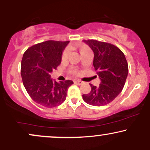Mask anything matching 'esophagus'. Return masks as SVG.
Wrapping results in <instances>:
<instances>
[{
    "instance_id": "34e87169",
    "label": "esophagus",
    "mask_w": 150,
    "mask_h": 150,
    "mask_svg": "<svg viewBox=\"0 0 150 150\" xmlns=\"http://www.w3.org/2000/svg\"><path fill=\"white\" fill-rule=\"evenodd\" d=\"M75 83H77V85H82V84H83V82H82V81L79 80L75 81Z\"/></svg>"
}]
</instances>
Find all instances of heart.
Returning a JSON list of instances; mask_svg holds the SVG:
<instances>
[{
  "mask_svg": "<svg viewBox=\"0 0 150 150\" xmlns=\"http://www.w3.org/2000/svg\"><path fill=\"white\" fill-rule=\"evenodd\" d=\"M71 48L73 49H77V51H79L80 53V55L83 54L85 52H87V51H90V49L89 48V46L87 45H86L85 44H82V43H79V44H74V45L71 46ZM69 54H70V51L68 49H65L64 51H63V53H62L61 56V61L63 62H65L68 60V57H69ZM70 72L73 73H76V71L75 70L71 69L70 70Z\"/></svg>",
  "mask_w": 150,
  "mask_h": 150,
  "instance_id": "1",
  "label": "heart"
}]
</instances>
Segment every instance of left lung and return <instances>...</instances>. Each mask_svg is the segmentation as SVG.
<instances>
[{
    "label": "left lung",
    "instance_id": "8db88e82",
    "mask_svg": "<svg viewBox=\"0 0 150 150\" xmlns=\"http://www.w3.org/2000/svg\"><path fill=\"white\" fill-rule=\"evenodd\" d=\"M83 42L94 52L93 65L101 83L97 87L90 84L91 92L82 98L89 105L104 106L121 92L128 77V63L124 53L113 44L93 39Z\"/></svg>",
    "mask_w": 150,
    "mask_h": 150
}]
</instances>
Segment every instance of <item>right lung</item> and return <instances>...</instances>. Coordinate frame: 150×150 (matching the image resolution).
<instances>
[{"label":"right lung","instance_id":"add662e5","mask_svg":"<svg viewBox=\"0 0 150 150\" xmlns=\"http://www.w3.org/2000/svg\"><path fill=\"white\" fill-rule=\"evenodd\" d=\"M69 42L46 41L31 46L24 53L21 76L32 100L47 108L61 104L66 99L72 80L57 82L50 73L61 64L63 51Z\"/></svg>","mask_w":150,"mask_h":150}]
</instances>
